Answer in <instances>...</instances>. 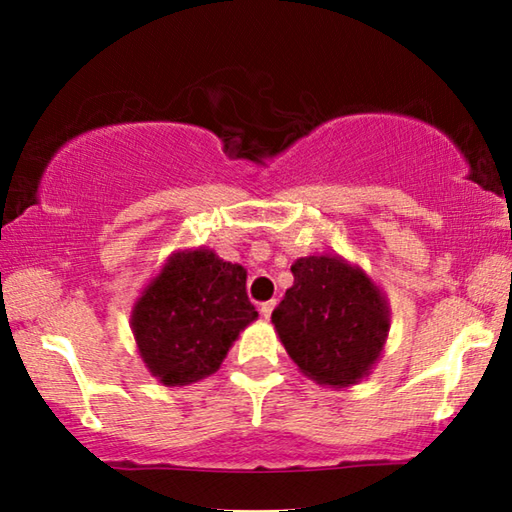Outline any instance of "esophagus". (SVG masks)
Returning <instances> with one entry per match:
<instances>
[{
	"label": "esophagus",
	"instance_id": "obj_1",
	"mask_svg": "<svg viewBox=\"0 0 512 512\" xmlns=\"http://www.w3.org/2000/svg\"><path fill=\"white\" fill-rule=\"evenodd\" d=\"M273 309H275V300H268V302H262V307H259V311H262V316H264V318H271V314H273Z\"/></svg>",
	"mask_w": 512,
	"mask_h": 512
}]
</instances>
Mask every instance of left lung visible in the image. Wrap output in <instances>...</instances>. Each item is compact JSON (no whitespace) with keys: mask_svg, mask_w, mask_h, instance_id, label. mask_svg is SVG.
<instances>
[{"mask_svg":"<svg viewBox=\"0 0 512 512\" xmlns=\"http://www.w3.org/2000/svg\"><path fill=\"white\" fill-rule=\"evenodd\" d=\"M291 273L293 287L271 316L289 357L318 384H357L384 350L391 327L384 296L341 257H300Z\"/></svg>","mask_w":512,"mask_h":512,"instance_id":"8db88e82","label":"left lung"}]
</instances>
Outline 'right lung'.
<instances>
[{
  "label": "right lung",
  "instance_id": "right-lung-1",
  "mask_svg": "<svg viewBox=\"0 0 512 512\" xmlns=\"http://www.w3.org/2000/svg\"><path fill=\"white\" fill-rule=\"evenodd\" d=\"M257 318L246 268L196 248L169 257L133 307L137 350L164 386H185L219 366Z\"/></svg>",
  "mask_w": 512,
  "mask_h": 512
}]
</instances>
